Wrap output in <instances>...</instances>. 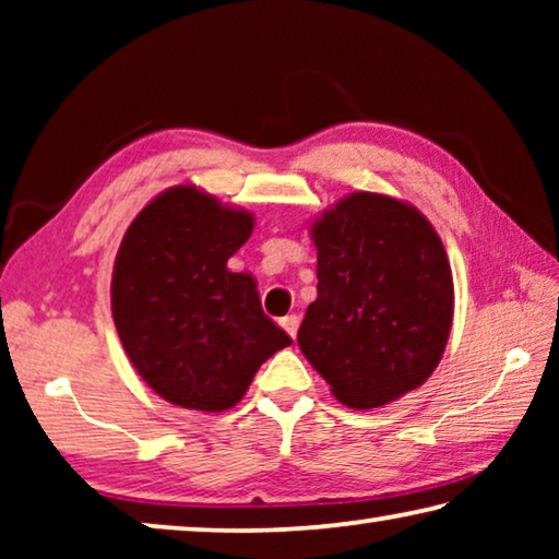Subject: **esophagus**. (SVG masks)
<instances>
[{"mask_svg": "<svg viewBox=\"0 0 559 559\" xmlns=\"http://www.w3.org/2000/svg\"><path fill=\"white\" fill-rule=\"evenodd\" d=\"M298 323H300V320H298L296 313L281 318V328L286 330V333H288L293 340H296V335H298Z\"/></svg>", "mask_w": 559, "mask_h": 559, "instance_id": "obj_1", "label": "esophagus"}]
</instances>
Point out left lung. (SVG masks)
Here are the masks:
<instances>
[{"label":"left lung","instance_id":"left-lung-1","mask_svg":"<svg viewBox=\"0 0 559 559\" xmlns=\"http://www.w3.org/2000/svg\"><path fill=\"white\" fill-rule=\"evenodd\" d=\"M318 298L298 330L340 404L374 409L437 370L453 323L447 249L427 216L386 194L353 192L310 224Z\"/></svg>","mask_w":559,"mask_h":559}]
</instances>
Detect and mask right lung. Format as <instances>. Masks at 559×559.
<instances>
[{"mask_svg":"<svg viewBox=\"0 0 559 559\" xmlns=\"http://www.w3.org/2000/svg\"><path fill=\"white\" fill-rule=\"evenodd\" d=\"M253 214L194 185L157 194L122 236L110 306L138 374L169 404L224 412L293 340L263 313L257 281L226 269Z\"/></svg>","mask_w":559,"mask_h":559,"instance_id":"right-lung-1","label":"right lung"}]
</instances>
